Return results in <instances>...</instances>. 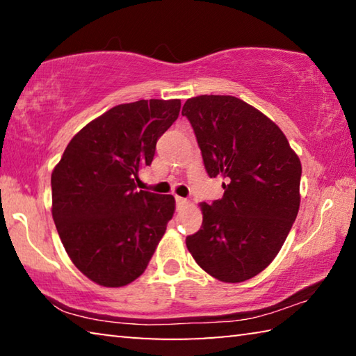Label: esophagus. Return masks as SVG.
<instances>
[{
  "label": "esophagus",
  "instance_id": "1",
  "mask_svg": "<svg viewBox=\"0 0 356 356\" xmlns=\"http://www.w3.org/2000/svg\"><path fill=\"white\" fill-rule=\"evenodd\" d=\"M176 202H177L179 209L188 206V200H185V197H180V196H176Z\"/></svg>",
  "mask_w": 356,
  "mask_h": 356
}]
</instances>
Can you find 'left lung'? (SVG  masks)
<instances>
[{
    "instance_id": "1",
    "label": "left lung",
    "mask_w": 356,
    "mask_h": 356,
    "mask_svg": "<svg viewBox=\"0 0 356 356\" xmlns=\"http://www.w3.org/2000/svg\"><path fill=\"white\" fill-rule=\"evenodd\" d=\"M182 114L207 174L226 180L221 200L200 204L202 226L186 248L213 278L246 281L268 267L297 218L300 159L272 119L232 95H197Z\"/></svg>"
}]
</instances>
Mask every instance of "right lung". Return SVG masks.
<instances>
[{"instance_id":"add662e5","label":"right lung","mask_w":356,"mask_h":356,"mask_svg":"<svg viewBox=\"0 0 356 356\" xmlns=\"http://www.w3.org/2000/svg\"><path fill=\"white\" fill-rule=\"evenodd\" d=\"M180 100L111 108L72 138L51 172V215L70 261L104 287L146 270L176 210L171 195L136 190L156 140L179 118Z\"/></svg>"}]
</instances>
